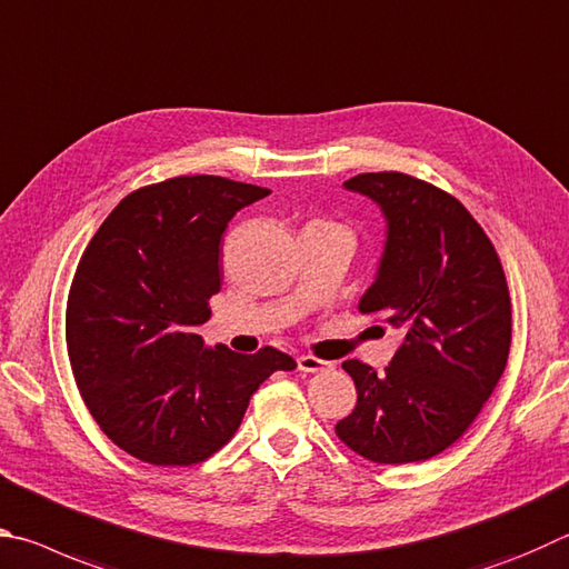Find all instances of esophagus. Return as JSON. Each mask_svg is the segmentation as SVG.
Masks as SVG:
<instances>
[{
	"mask_svg": "<svg viewBox=\"0 0 569 569\" xmlns=\"http://www.w3.org/2000/svg\"><path fill=\"white\" fill-rule=\"evenodd\" d=\"M297 367H300V370L307 375H317V372L332 370V362L317 360V357H312V355H302V357H297Z\"/></svg>",
	"mask_w": 569,
	"mask_h": 569,
	"instance_id": "1",
	"label": "esophagus"
}]
</instances>
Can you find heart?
Masks as SVG:
<instances>
[{"label": "heart", "mask_w": 569, "mask_h": 569, "mask_svg": "<svg viewBox=\"0 0 569 569\" xmlns=\"http://www.w3.org/2000/svg\"><path fill=\"white\" fill-rule=\"evenodd\" d=\"M312 224H327V222H312ZM337 227V224H335Z\"/></svg>", "instance_id": "obj_1"}]
</instances>
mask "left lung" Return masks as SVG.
Instances as JSON below:
<instances>
[{
	"label": "left lung",
	"mask_w": 569,
	"mask_h": 569,
	"mask_svg": "<svg viewBox=\"0 0 569 569\" xmlns=\"http://www.w3.org/2000/svg\"><path fill=\"white\" fill-rule=\"evenodd\" d=\"M345 189L385 217L382 257L360 310L382 315L402 340L382 375L342 365L357 407L335 432L372 462L430 460L460 440L505 372L512 310L500 257L452 194L410 174H357Z\"/></svg>",
	"instance_id": "8db88e82"
}]
</instances>
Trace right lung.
I'll return each mask as SVG.
<instances>
[{"mask_svg":"<svg viewBox=\"0 0 569 569\" xmlns=\"http://www.w3.org/2000/svg\"><path fill=\"white\" fill-rule=\"evenodd\" d=\"M269 189L197 174L119 202L74 272L67 347L102 432L149 465H194L232 440L249 397L290 355L207 347L197 327L219 292V242L239 209Z\"/></svg>","mask_w":569,"mask_h":569,"instance_id":"right-lung-1","label":"right lung"}]
</instances>
